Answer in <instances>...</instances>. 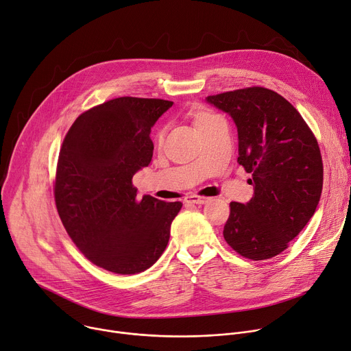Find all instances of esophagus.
<instances>
[{
	"label": "esophagus",
	"mask_w": 351,
	"mask_h": 351,
	"mask_svg": "<svg viewBox=\"0 0 351 351\" xmlns=\"http://www.w3.org/2000/svg\"><path fill=\"white\" fill-rule=\"evenodd\" d=\"M186 202H191V204H198V205H204L209 201V198L206 197H199V195H190L186 199Z\"/></svg>",
	"instance_id": "obj_1"
}]
</instances>
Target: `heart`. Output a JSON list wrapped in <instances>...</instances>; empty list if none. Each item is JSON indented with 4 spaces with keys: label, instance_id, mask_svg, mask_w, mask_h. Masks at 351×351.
<instances>
[{
    "label": "heart",
    "instance_id": "obj_1",
    "mask_svg": "<svg viewBox=\"0 0 351 351\" xmlns=\"http://www.w3.org/2000/svg\"><path fill=\"white\" fill-rule=\"evenodd\" d=\"M193 119H194V125L195 128L202 132L205 128H208L213 121L219 119L218 115H215L213 112L210 111H206V110H199L197 112H194L193 115ZM158 142H161V133L158 134Z\"/></svg>",
    "mask_w": 351,
    "mask_h": 351
}]
</instances>
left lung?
<instances>
[{
  "instance_id": "left-lung-1",
  "label": "left lung",
  "mask_w": 351,
  "mask_h": 351,
  "mask_svg": "<svg viewBox=\"0 0 351 351\" xmlns=\"http://www.w3.org/2000/svg\"><path fill=\"white\" fill-rule=\"evenodd\" d=\"M206 101L229 114L239 136L237 163L252 174L254 195L230 202L226 243L240 256L267 260L284 252L313 217L323 163L312 130L280 94L249 87Z\"/></svg>"
}]
</instances>
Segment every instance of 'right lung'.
Here are the masks:
<instances>
[{
    "label": "right lung",
    "mask_w": 351,
    "mask_h": 351,
    "mask_svg": "<svg viewBox=\"0 0 351 351\" xmlns=\"http://www.w3.org/2000/svg\"><path fill=\"white\" fill-rule=\"evenodd\" d=\"M173 105L121 97L80 115L63 141L55 181L59 217L82 253L115 274H138L163 254L182 204L138 198L132 178L153 156L150 132Z\"/></svg>",
    "instance_id": "right-lung-1"
}]
</instances>
